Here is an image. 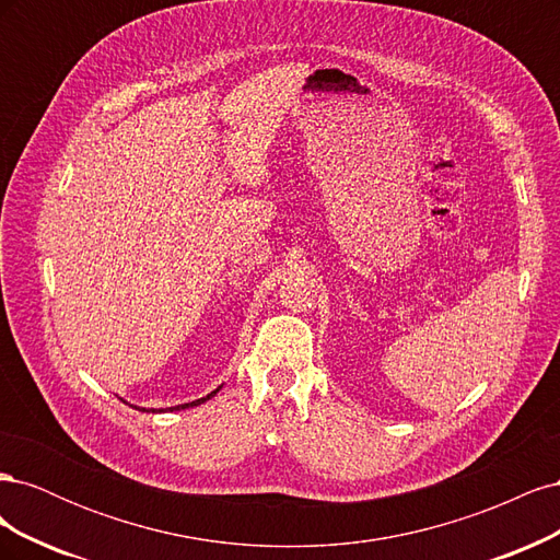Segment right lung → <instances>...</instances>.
<instances>
[{"mask_svg":"<svg viewBox=\"0 0 560 560\" xmlns=\"http://www.w3.org/2000/svg\"><path fill=\"white\" fill-rule=\"evenodd\" d=\"M219 389H222V385H219L217 389H212L210 395H206V397H200V399H196V401H189V404H179V406H171V411H182V409H189V406H198V404H202V401H208V399H212ZM135 409L138 411H147V413H156V409H140V406H135Z\"/></svg>","mask_w":560,"mask_h":560,"instance_id":"right-lung-1","label":"right lung"}]
</instances>
